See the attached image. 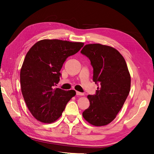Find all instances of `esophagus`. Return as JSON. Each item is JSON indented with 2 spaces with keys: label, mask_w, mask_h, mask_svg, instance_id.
Returning <instances> with one entry per match:
<instances>
[{
  "label": "esophagus",
  "mask_w": 154,
  "mask_h": 154,
  "mask_svg": "<svg viewBox=\"0 0 154 154\" xmlns=\"http://www.w3.org/2000/svg\"><path fill=\"white\" fill-rule=\"evenodd\" d=\"M76 94H77V95H80V96H83V95H84V94H83V93L79 92V91H76Z\"/></svg>",
  "instance_id": "1"
}]
</instances>
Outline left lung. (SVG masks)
Masks as SVG:
<instances>
[{
    "instance_id": "obj_1",
    "label": "left lung",
    "mask_w": 154,
    "mask_h": 154,
    "mask_svg": "<svg viewBox=\"0 0 154 154\" xmlns=\"http://www.w3.org/2000/svg\"><path fill=\"white\" fill-rule=\"evenodd\" d=\"M81 53L89 59L93 80L99 86L95 94L87 96L90 106L83 116L94 126L107 125L122 109L130 90L131 79L125 60L116 49L99 44L85 45Z\"/></svg>"
}]
</instances>
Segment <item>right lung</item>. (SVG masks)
I'll return each mask as SVG.
<instances>
[{"label":"right lung","instance_id":"1","mask_svg":"<svg viewBox=\"0 0 154 154\" xmlns=\"http://www.w3.org/2000/svg\"><path fill=\"white\" fill-rule=\"evenodd\" d=\"M84 44L60 40H42L26 55L20 70L22 93L35 119L51 123L61 116L74 90L54 89L61 76L60 70L68 57L77 53Z\"/></svg>","mask_w":154,"mask_h":154}]
</instances>
